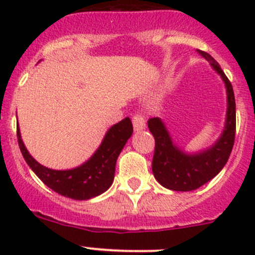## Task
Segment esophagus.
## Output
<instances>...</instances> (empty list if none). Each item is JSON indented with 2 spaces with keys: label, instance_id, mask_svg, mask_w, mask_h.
Listing matches in <instances>:
<instances>
[{
  "label": "esophagus",
  "instance_id": "1",
  "mask_svg": "<svg viewBox=\"0 0 255 255\" xmlns=\"http://www.w3.org/2000/svg\"><path fill=\"white\" fill-rule=\"evenodd\" d=\"M133 122V128H134L135 132H139L145 128V118L142 115H135L132 120Z\"/></svg>",
  "mask_w": 255,
  "mask_h": 255
}]
</instances>
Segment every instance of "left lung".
<instances>
[{"label": "left lung", "mask_w": 255, "mask_h": 255, "mask_svg": "<svg viewBox=\"0 0 255 255\" xmlns=\"http://www.w3.org/2000/svg\"><path fill=\"white\" fill-rule=\"evenodd\" d=\"M197 53L210 61V65L222 79L227 95L225 127L211 145L196 151H187L174 142L165 123L159 117L150 118L148 127L155 139L151 170L161 186L174 191H192L217 175L227 163L236 135V101L232 85L220 64L202 50Z\"/></svg>", "instance_id": "8db88e82"}]
</instances>
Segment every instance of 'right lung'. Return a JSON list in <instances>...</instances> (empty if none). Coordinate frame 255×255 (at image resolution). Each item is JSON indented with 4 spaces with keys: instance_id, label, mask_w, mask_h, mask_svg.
<instances>
[{
    "instance_id": "add662e5",
    "label": "right lung",
    "mask_w": 255,
    "mask_h": 255,
    "mask_svg": "<svg viewBox=\"0 0 255 255\" xmlns=\"http://www.w3.org/2000/svg\"><path fill=\"white\" fill-rule=\"evenodd\" d=\"M132 133V122L129 117H126L109 128L99 148L81 165L66 170H55L42 165L30 155L22 140L19 126H17L20 151L33 173L58 194L81 201L99 196L111 187L116 161Z\"/></svg>"
}]
</instances>
